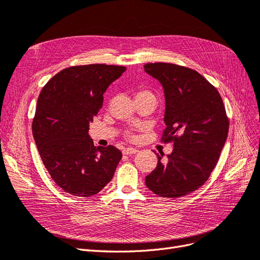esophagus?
I'll list each match as a JSON object with an SVG mask.
<instances>
[{"mask_svg": "<svg viewBox=\"0 0 260 260\" xmlns=\"http://www.w3.org/2000/svg\"><path fill=\"white\" fill-rule=\"evenodd\" d=\"M137 152H138L137 149H135V148H131V147L125 148V149L123 150V153H124V154H127V155L134 154V153H137Z\"/></svg>", "mask_w": 260, "mask_h": 260, "instance_id": "esophagus-1", "label": "esophagus"}]
</instances>
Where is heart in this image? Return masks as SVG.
<instances>
[{
    "label": "heart",
    "mask_w": 260,
    "mask_h": 260,
    "mask_svg": "<svg viewBox=\"0 0 260 260\" xmlns=\"http://www.w3.org/2000/svg\"><path fill=\"white\" fill-rule=\"evenodd\" d=\"M145 93H149L148 91H139L136 95H140V94H145ZM129 137H133V135L132 134H129Z\"/></svg>",
    "instance_id": "1"
}]
</instances>
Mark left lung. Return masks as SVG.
<instances>
[{"instance_id": "left-lung-1", "label": "left lung", "mask_w": 260, "mask_h": 260, "mask_svg": "<svg viewBox=\"0 0 260 260\" xmlns=\"http://www.w3.org/2000/svg\"><path fill=\"white\" fill-rule=\"evenodd\" d=\"M145 72L159 80L166 98L162 140L174 149L146 176L155 195L177 198L195 191L217 166L229 132V118L216 87L194 70L170 63H148Z\"/></svg>"}]
</instances>
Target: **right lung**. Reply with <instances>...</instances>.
I'll use <instances>...</instances> for the list:
<instances>
[{"label": "right lung", "instance_id": "obj_1", "mask_svg": "<svg viewBox=\"0 0 260 260\" xmlns=\"http://www.w3.org/2000/svg\"><path fill=\"white\" fill-rule=\"evenodd\" d=\"M125 71L106 64L72 66L52 77L39 94L35 142L52 180L71 195L98 194L122 159L114 146L94 147L88 131L102 108L103 93Z\"/></svg>", "mask_w": 260, "mask_h": 260}]
</instances>
